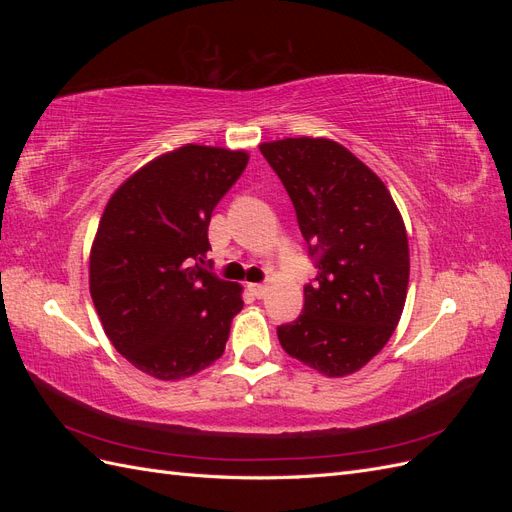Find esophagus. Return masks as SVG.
Listing matches in <instances>:
<instances>
[{
    "label": "esophagus",
    "mask_w": 512,
    "mask_h": 512,
    "mask_svg": "<svg viewBox=\"0 0 512 512\" xmlns=\"http://www.w3.org/2000/svg\"><path fill=\"white\" fill-rule=\"evenodd\" d=\"M247 288H250V292L254 294L256 299H262V297H265V292H267L265 284H247Z\"/></svg>",
    "instance_id": "1"
}]
</instances>
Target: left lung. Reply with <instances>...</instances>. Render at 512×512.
<instances>
[{
	"instance_id": "8db88e82",
	"label": "left lung",
	"mask_w": 512,
	"mask_h": 512,
	"mask_svg": "<svg viewBox=\"0 0 512 512\" xmlns=\"http://www.w3.org/2000/svg\"><path fill=\"white\" fill-rule=\"evenodd\" d=\"M260 153L284 183L318 269L301 316L277 327V337L320 374L348 376L384 348L404 312V222L386 185L342 145L303 136Z\"/></svg>"
}]
</instances>
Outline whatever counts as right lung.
I'll use <instances>...</instances> for the list:
<instances>
[{
    "mask_svg": "<svg viewBox=\"0 0 512 512\" xmlns=\"http://www.w3.org/2000/svg\"><path fill=\"white\" fill-rule=\"evenodd\" d=\"M247 153L185 145L149 162L111 196L89 258V290L119 354L158 380L220 359L241 286L203 267L215 205Z\"/></svg>",
    "mask_w": 512,
    "mask_h": 512,
    "instance_id": "add662e5",
    "label": "right lung"
}]
</instances>
